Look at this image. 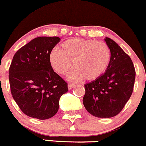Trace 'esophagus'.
<instances>
[{
  "label": "esophagus",
  "instance_id": "34e87169",
  "mask_svg": "<svg viewBox=\"0 0 146 146\" xmlns=\"http://www.w3.org/2000/svg\"><path fill=\"white\" fill-rule=\"evenodd\" d=\"M74 86H75V85H74V84H68V89L69 90H72V89L74 87Z\"/></svg>",
  "mask_w": 146,
  "mask_h": 146
}]
</instances>
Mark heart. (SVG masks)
I'll return each instance as SVG.
<instances>
[{"mask_svg":"<svg viewBox=\"0 0 146 146\" xmlns=\"http://www.w3.org/2000/svg\"><path fill=\"white\" fill-rule=\"evenodd\" d=\"M111 59V49L106 43L76 38L62 42L59 50H52L48 56L51 66L60 75L67 74L73 62L74 68L68 76L72 81L100 79L109 68Z\"/></svg>","mask_w":146,"mask_h":146,"instance_id":"obj_1","label":"heart"}]
</instances>
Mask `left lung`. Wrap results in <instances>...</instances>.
Instances as JSON below:
<instances>
[{"label":"left lung","mask_w":146,"mask_h":146,"mask_svg":"<svg viewBox=\"0 0 146 146\" xmlns=\"http://www.w3.org/2000/svg\"><path fill=\"white\" fill-rule=\"evenodd\" d=\"M104 41L111 49L110 65L100 79L84 85L83 103L91 115L109 118L117 115L129 100L136 72L130 57L116 42L109 37Z\"/></svg>","instance_id":"8db88e82"}]
</instances>
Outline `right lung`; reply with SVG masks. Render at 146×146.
I'll list each match as a JSON object with an SVG mask.
<instances>
[{
  "instance_id": "right-lung-1",
  "label": "right lung",
  "mask_w": 146,
  "mask_h": 146,
  "mask_svg": "<svg viewBox=\"0 0 146 146\" xmlns=\"http://www.w3.org/2000/svg\"><path fill=\"white\" fill-rule=\"evenodd\" d=\"M58 37H38L17 51L9 70L14 100L28 116L46 120L56 115L67 84L53 70L48 56Z\"/></svg>"
}]
</instances>
